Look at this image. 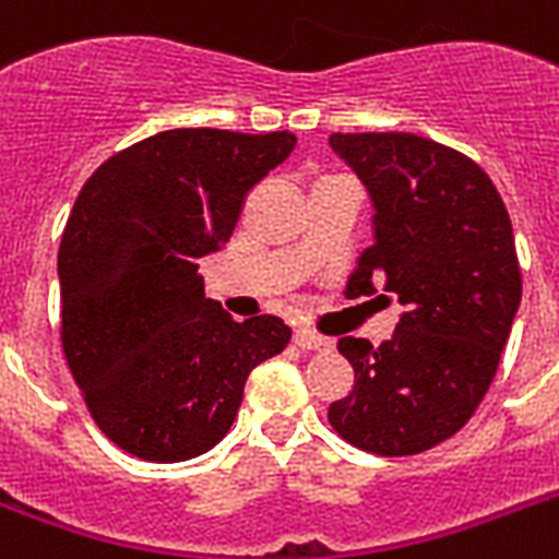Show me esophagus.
I'll use <instances>...</instances> for the list:
<instances>
[{"label":"esophagus","instance_id":"esophagus-1","mask_svg":"<svg viewBox=\"0 0 559 559\" xmlns=\"http://www.w3.org/2000/svg\"><path fill=\"white\" fill-rule=\"evenodd\" d=\"M293 343H296L301 352H325V348H331V340H325V336L319 334H310V331H296V334H293Z\"/></svg>","mask_w":559,"mask_h":559}]
</instances>
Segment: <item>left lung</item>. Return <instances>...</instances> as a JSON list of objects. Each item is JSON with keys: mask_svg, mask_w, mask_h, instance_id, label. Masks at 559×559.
I'll return each mask as SVG.
<instances>
[{"mask_svg": "<svg viewBox=\"0 0 559 559\" xmlns=\"http://www.w3.org/2000/svg\"><path fill=\"white\" fill-rule=\"evenodd\" d=\"M331 148L374 207V242L346 296L383 287L404 313L381 346L360 336L336 343L355 386L328 407V421L381 457L419 454L454 437L496 378L522 301L510 213L487 173L437 140L366 131L331 134Z\"/></svg>", "mask_w": 559, "mask_h": 559, "instance_id": "obj_1", "label": "left lung"}]
</instances>
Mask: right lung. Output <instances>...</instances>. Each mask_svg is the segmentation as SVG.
Masks as SVG:
<instances>
[{
  "label": "right lung",
  "instance_id": "right-lung-1",
  "mask_svg": "<svg viewBox=\"0 0 559 559\" xmlns=\"http://www.w3.org/2000/svg\"><path fill=\"white\" fill-rule=\"evenodd\" d=\"M296 134L173 128L87 178L58 249L61 346L93 421L152 463L223 440L258 364L281 355L278 317L234 322L204 298L199 261L231 240L242 202Z\"/></svg>",
  "mask_w": 559,
  "mask_h": 559
}]
</instances>
